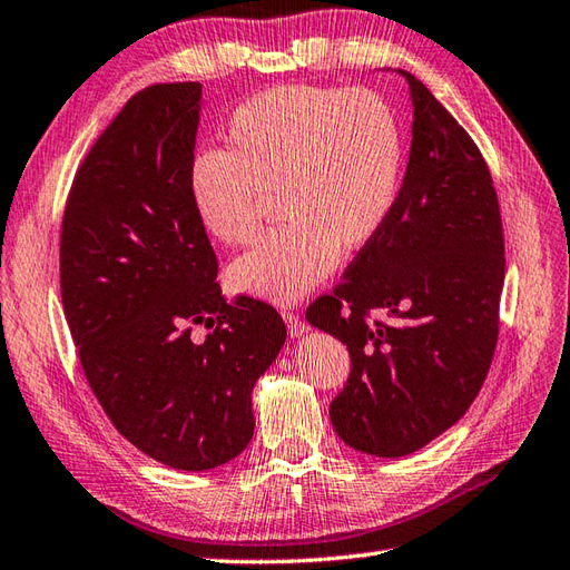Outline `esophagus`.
<instances>
[{"label":"esophagus","instance_id":"1","mask_svg":"<svg viewBox=\"0 0 570 570\" xmlns=\"http://www.w3.org/2000/svg\"><path fill=\"white\" fill-rule=\"evenodd\" d=\"M283 320H285V324H287V332H289V336H302L307 332V322L299 317L297 312H293V309H283Z\"/></svg>","mask_w":570,"mask_h":570}]
</instances>
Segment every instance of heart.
I'll return each instance as SVG.
<instances>
[{"label": "heart", "instance_id": "obj_1", "mask_svg": "<svg viewBox=\"0 0 570 570\" xmlns=\"http://www.w3.org/2000/svg\"><path fill=\"white\" fill-rule=\"evenodd\" d=\"M224 138L226 150H202L187 173L202 229L224 246H253L263 195H275L283 219L232 265L242 293L273 302L307 295L336 268L338 250L373 242L400 199L402 121L368 87H271L232 111Z\"/></svg>", "mask_w": 570, "mask_h": 570}]
</instances>
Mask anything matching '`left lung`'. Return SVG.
Instances as JSON below:
<instances>
[{
  "mask_svg": "<svg viewBox=\"0 0 570 570\" xmlns=\"http://www.w3.org/2000/svg\"><path fill=\"white\" fill-rule=\"evenodd\" d=\"M402 75L414 121L397 205L344 281L307 307V322L351 353L348 381L328 404L336 434L383 459L422 449L471 407L495 356L504 283L488 163L444 105Z\"/></svg>",
  "mask_w": 570,
  "mask_h": 570,
  "instance_id": "8db88e82",
  "label": "left lung"
}]
</instances>
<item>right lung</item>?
Returning <instances> with one entry per match:
<instances>
[{"mask_svg":"<svg viewBox=\"0 0 570 570\" xmlns=\"http://www.w3.org/2000/svg\"><path fill=\"white\" fill-rule=\"evenodd\" d=\"M199 99V82L136 92L80 163L60 226L62 309L87 383L121 436L178 471L248 446L250 390L287 336L268 302L222 295L187 189Z\"/></svg>","mask_w":570,"mask_h":570,"instance_id":"right-lung-1","label":"right lung"}]
</instances>
